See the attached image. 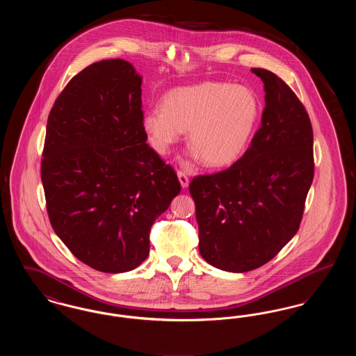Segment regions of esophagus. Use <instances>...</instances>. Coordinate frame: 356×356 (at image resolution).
Wrapping results in <instances>:
<instances>
[{"label": "esophagus", "mask_w": 356, "mask_h": 356, "mask_svg": "<svg viewBox=\"0 0 356 356\" xmlns=\"http://www.w3.org/2000/svg\"><path fill=\"white\" fill-rule=\"evenodd\" d=\"M177 177H179V181L183 188H186L189 184V179L186 176V173L183 170H177Z\"/></svg>", "instance_id": "esophagus-1"}]
</instances>
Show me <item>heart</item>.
I'll return each mask as SVG.
<instances>
[{"instance_id": "obj_1", "label": "heart", "mask_w": 356, "mask_h": 356, "mask_svg": "<svg viewBox=\"0 0 356 356\" xmlns=\"http://www.w3.org/2000/svg\"><path fill=\"white\" fill-rule=\"evenodd\" d=\"M257 119L259 102L251 89L205 81L170 90L163 106L148 108L141 122L156 152L165 154L188 129L193 159L227 167L245 151Z\"/></svg>"}]
</instances>
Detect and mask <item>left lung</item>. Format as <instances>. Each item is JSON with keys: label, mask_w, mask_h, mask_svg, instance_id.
Masks as SVG:
<instances>
[{"label": "left lung", "mask_w": 356, "mask_h": 356, "mask_svg": "<svg viewBox=\"0 0 356 356\" xmlns=\"http://www.w3.org/2000/svg\"><path fill=\"white\" fill-rule=\"evenodd\" d=\"M266 108L250 148L229 168L192 179L199 251L222 271L272 260L300 227L314 179V134L305 105L280 77L252 68Z\"/></svg>", "instance_id": "left-lung-1"}]
</instances>
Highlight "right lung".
I'll use <instances>...</instances> for the list:
<instances>
[{"instance_id": "1", "label": "right lung", "mask_w": 356, "mask_h": 356, "mask_svg": "<svg viewBox=\"0 0 356 356\" xmlns=\"http://www.w3.org/2000/svg\"><path fill=\"white\" fill-rule=\"evenodd\" d=\"M141 80L125 60L95 63L69 81L47 124L41 180L51 227L80 261L106 273L148 257L151 227L181 189L147 144Z\"/></svg>"}]
</instances>
